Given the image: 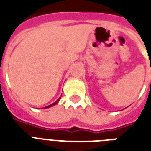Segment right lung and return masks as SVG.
Here are the masks:
<instances>
[{"instance_id":"obj_1","label":"right lung","mask_w":151,"mask_h":151,"mask_svg":"<svg viewBox=\"0 0 151 151\" xmlns=\"http://www.w3.org/2000/svg\"><path fill=\"white\" fill-rule=\"evenodd\" d=\"M61 99V98L59 97V99H57V100L55 101V103H52V104H51V105H49V106H45V108H48V107H50V106H55V104H56V103H58V102H59V99Z\"/></svg>"}]
</instances>
